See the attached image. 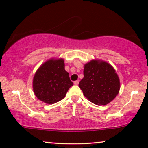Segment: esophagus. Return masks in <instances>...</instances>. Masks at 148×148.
I'll return each mask as SVG.
<instances>
[{
	"instance_id": "34e87169",
	"label": "esophagus",
	"mask_w": 148,
	"mask_h": 148,
	"mask_svg": "<svg viewBox=\"0 0 148 148\" xmlns=\"http://www.w3.org/2000/svg\"><path fill=\"white\" fill-rule=\"evenodd\" d=\"M79 80H76V81H75L73 83H74V84H75V85H77L78 84H79Z\"/></svg>"
}]
</instances>
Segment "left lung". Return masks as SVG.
<instances>
[{
    "label": "left lung",
    "instance_id": "8db88e82",
    "mask_svg": "<svg viewBox=\"0 0 148 148\" xmlns=\"http://www.w3.org/2000/svg\"><path fill=\"white\" fill-rule=\"evenodd\" d=\"M79 86L90 102L106 105L119 92L120 80L110 64L101 60H92L84 64V78Z\"/></svg>",
    "mask_w": 148,
    "mask_h": 148
}]
</instances>
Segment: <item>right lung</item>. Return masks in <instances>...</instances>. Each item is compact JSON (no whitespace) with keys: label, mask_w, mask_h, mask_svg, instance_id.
<instances>
[{"label":"right lung","mask_w":148,"mask_h":148,"mask_svg":"<svg viewBox=\"0 0 148 148\" xmlns=\"http://www.w3.org/2000/svg\"><path fill=\"white\" fill-rule=\"evenodd\" d=\"M64 66L62 58H51L38 69L33 79V90L38 99L53 104L64 98L73 85Z\"/></svg>","instance_id":"1"}]
</instances>
